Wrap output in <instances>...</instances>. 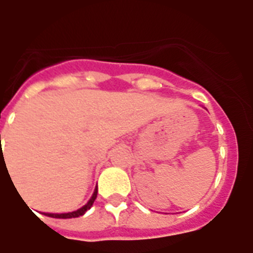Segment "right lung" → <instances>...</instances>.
<instances>
[{
  "label": "right lung",
  "instance_id": "add662e5",
  "mask_svg": "<svg viewBox=\"0 0 253 253\" xmlns=\"http://www.w3.org/2000/svg\"><path fill=\"white\" fill-rule=\"evenodd\" d=\"M96 195H97V189H95L94 194H92V197H91V198H90V201H88V202H87L86 205L84 206V207H81L80 210H77V211L68 212V213H47V216H50V217H56V218L80 217V216L84 215V213L87 211V210L91 209V206H92V203H94L95 199H96Z\"/></svg>",
  "mask_w": 253,
  "mask_h": 253
}]
</instances>
